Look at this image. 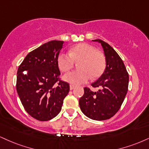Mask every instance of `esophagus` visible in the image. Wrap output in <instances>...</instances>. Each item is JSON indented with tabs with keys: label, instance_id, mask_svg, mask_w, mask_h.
<instances>
[{
	"label": "esophagus",
	"instance_id": "obj_1",
	"mask_svg": "<svg viewBox=\"0 0 149 149\" xmlns=\"http://www.w3.org/2000/svg\"><path fill=\"white\" fill-rule=\"evenodd\" d=\"M75 86L73 85H70V90H72V89H74Z\"/></svg>",
	"mask_w": 149,
	"mask_h": 149
}]
</instances>
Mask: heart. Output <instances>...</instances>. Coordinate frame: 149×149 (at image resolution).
<instances>
[{"label": "heart", "mask_w": 149, "mask_h": 149, "mask_svg": "<svg viewBox=\"0 0 149 149\" xmlns=\"http://www.w3.org/2000/svg\"><path fill=\"white\" fill-rule=\"evenodd\" d=\"M57 62L59 69L63 72L72 69L75 62H80V70L68 73L63 78L66 82L74 85L85 83L91 77L96 78L101 76L106 65L103 53L86 43L74 46L69 50V53H60Z\"/></svg>", "instance_id": "1"}]
</instances>
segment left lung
Listing matches in <instances>:
<instances>
[{
	"instance_id": "1",
	"label": "left lung",
	"mask_w": 149,
	"mask_h": 149,
	"mask_svg": "<svg viewBox=\"0 0 149 149\" xmlns=\"http://www.w3.org/2000/svg\"><path fill=\"white\" fill-rule=\"evenodd\" d=\"M92 41L101 44L106 67L101 77L91 85L101 89L94 92L85 87L79 105L89 119L102 121L110 119L120 109L128 92L129 76L123 60L113 48L101 39Z\"/></svg>"
}]
</instances>
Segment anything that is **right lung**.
I'll use <instances>...</instances> for the list:
<instances>
[{"mask_svg":"<svg viewBox=\"0 0 149 149\" xmlns=\"http://www.w3.org/2000/svg\"><path fill=\"white\" fill-rule=\"evenodd\" d=\"M63 41L53 40L28 53L19 67L17 91L25 110L39 121L60 113L69 85L60 80L57 59Z\"/></svg>","mask_w":149,"mask_h":149,"instance_id":"1","label":"right lung"}]
</instances>
